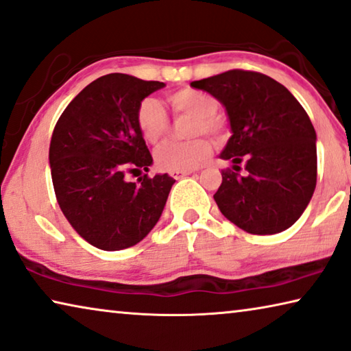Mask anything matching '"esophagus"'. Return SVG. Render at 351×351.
Returning a JSON list of instances; mask_svg holds the SVG:
<instances>
[{
    "mask_svg": "<svg viewBox=\"0 0 351 351\" xmlns=\"http://www.w3.org/2000/svg\"><path fill=\"white\" fill-rule=\"evenodd\" d=\"M191 173L192 170H175V171H170V176L175 178V180H180V178H184Z\"/></svg>",
    "mask_w": 351,
    "mask_h": 351,
    "instance_id": "1",
    "label": "esophagus"
}]
</instances>
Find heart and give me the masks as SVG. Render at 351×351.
<instances>
[{
	"instance_id": "heart-1",
	"label": "heart",
	"mask_w": 351,
	"mask_h": 351,
	"mask_svg": "<svg viewBox=\"0 0 351 351\" xmlns=\"http://www.w3.org/2000/svg\"><path fill=\"white\" fill-rule=\"evenodd\" d=\"M169 103L175 114L193 115L189 136L208 134L221 138L226 132V120L217 112V99L193 88H181L171 92ZM137 126L143 138L158 143L167 136L170 120L159 99L148 97L138 104ZM213 153V145L206 137H193L186 142H165L154 153L156 164L167 171L193 170L204 164Z\"/></svg>"
}]
</instances>
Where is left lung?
<instances>
[{
    "label": "left lung",
    "instance_id": "1",
    "mask_svg": "<svg viewBox=\"0 0 351 351\" xmlns=\"http://www.w3.org/2000/svg\"><path fill=\"white\" fill-rule=\"evenodd\" d=\"M225 106L232 136L220 158L214 199L220 213L250 234H276L304 213L317 182L315 130L303 106L270 76L248 70L191 82ZM242 160L246 170L240 173Z\"/></svg>",
    "mask_w": 351,
    "mask_h": 351
}]
</instances>
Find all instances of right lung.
I'll list each match as a JSON object with an SVG mask.
<instances>
[{
  "instance_id": "add662e5",
  "label": "right lung",
  "mask_w": 351,
  "mask_h": 351,
  "mask_svg": "<svg viewBox=\"0 0 351 351\" xmlns=\"http://www.w3.org/2000/svg\"><path fill=\"white\" fill-rule=\"evenodd\" d=\"M159 81L110 73L77 93L54 126L49 167L65 219L90 245L117 252L136 245L162 214L175 180L167 173L141 176L153 164L137 126L143 98Z\"/></svg>"
}]
</instances>
